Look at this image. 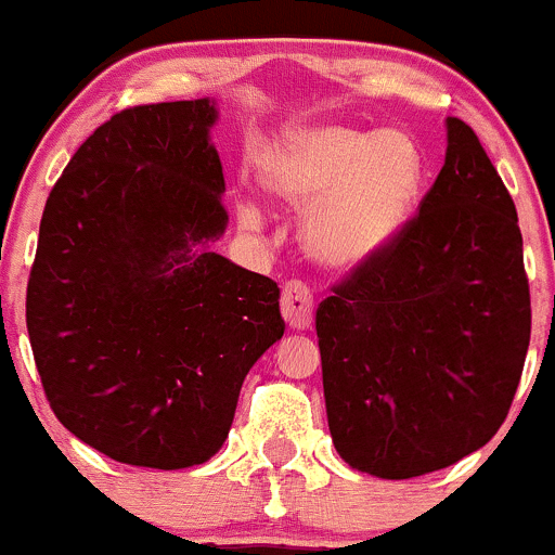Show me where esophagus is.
<instances>
[{"mask_svg":"<svg viewBox=\"0 0 555 555\" xmlns=\"http://www.w3.org/2000/svg\"><path fill=\"white\" fill-rule=\"evenodd\" d=\"M312 294L305 283L299 280H291L283 288V299H280V312H283L285 323L296 332H305V328L312 326Z\"/></svg>","mask_w":555,"mask_h":555,"instance_id":"esophagus-1","label":"esophagus"}]
</instances>
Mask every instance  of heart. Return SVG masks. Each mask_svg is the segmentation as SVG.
Here are the masks:
<instances>
[{
    "mask_svg": "<svg viewBox=\"0 0 555 555\" xmlns=\"http://www.w3.org/2000/svg\"><path fill=\"white\" fill-rule=\"evenodd\" d=\"M426 180L424 147L408 131L310 124L285 131L261 164V183L305 210L301 243L332 270H361L408 232ZM248 232L264 227L256 202L240 205Z\"/></svg>",
    "mask_w": 555,
    "mask_h": 555,
    "instance_id": "b5f03b06",
    "label": "heart"
}]
</instances>
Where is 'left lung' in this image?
<instances>
[{
	"instance_id": "obj_1",
	"label": "left lung",
	"mask_w": 555,
	"mask_h": 555,
	"mask_svg": "<svg viewBox=\"0 0 555 555\" xmlns=\"http://www.w3.org/2000/svg\"><path fill=\"white\" fill-rule=\"evenodd\" d=\"M391 250L315 312L328 431L345 464L408 480L480 451L507 418L531 334L524 237L475 131Z\"/></svg>"
}]
</instances>
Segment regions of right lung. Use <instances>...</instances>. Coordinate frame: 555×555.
Segmentation results:
<instances>
[{
	"label": "right lung",
	"mask_w": 555,
	"mask_h": 555,
	"mask_svg": "<svg viewBox=\"0 0 555 555\" xmlns=\"http://www.w3.org/2000/svg\"><path fill=\"white\" fill-rule=\"evenodd\" d=\"M216 99L120 109L48 196L26 328L56 418L120 464L221 451L250 366L283 337L275 280L223 237Z\"/></svg>",
	"instance_id": "add662e5"
}]
</instances>
